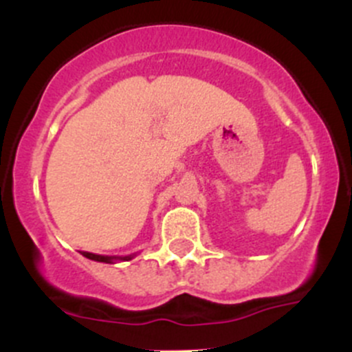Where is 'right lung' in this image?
Masks as SVG:
<instances>
[{"mask_svg": "<svg viewBox=\"0 0 352 352\" xmlns=\"http://www.w3.org/2000/svg\"><path fill=\"white\" fill-rule=\"evenodd\" d=\"M81 255L90 261H97V262H105V264H113L116 261H131L134 255H126V257H109V255H98V254H91V252H81Z\"/></svg>", "mask_w": 352, "mask_h": 352, "instance_id": "add662e5", "label": "right lung"}]
</instances>
